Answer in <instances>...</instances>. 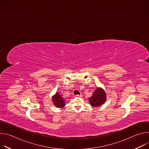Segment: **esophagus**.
I'll list each match as a JSON object with an SVG mask.
<instances>
[{
  "label": "esophagus",
  "instance_id": "obj_1",
  "mask_svg": "<svg viewBox=\"0 0 149 149\" xmlns=\"http://www.w3.org/2000/svg\"><path fill=\"white\" fill-rule=\"evenodd\" d=\"M75 97H81L82 95H76Z\"/></svg>",
  "mask_w": 149,
  "mask_h": 149
}]
</instances>
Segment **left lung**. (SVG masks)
<instances>
[{
    "label": "left lung",
    "mask_w": 149,
    "mask_h": 149,
    "mask_svg": "<svg viewBox=\"0 0 149 149\" xmlns=\"http://www.w3.org/2000/svg\"><path fill=\"white\" fill-rule=\"evenodd\" d=\"M106 98L107 96L105 91L101 88L97 87L93 95L89 98V101L92 107H97L104 103L106 101Z\"/></svg>",
    "instance_id": "obj_1"
}]
</instances>
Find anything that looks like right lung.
<instances>
[{
  "label": "right lung",
  "mask_w": 149,
  "mask_h": 149,
  "mask_svg": "<svg viewBox=\"0 0 149 149\" xmlns=\"http://www.w3.org/2000/svg\"><path fill=\"white\" fill-rule=\"evenodd\" d=\"M52 101L54 105L58 108H62L65 105L64 99L58 93L52 97Z\"/></svg>",
  "instance_id": "right-lung-1"
}]
</instances>
